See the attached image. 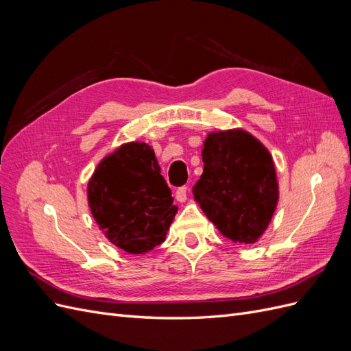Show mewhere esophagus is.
<instances>
[{"instance_id":"esophagus-1","label":"esophagus","mask_w":351,"mask_h":351,"mask_svg":"<svg viewBox=\"0 0 351 351\" xmlns=\"http://www.w3.org/2000/svg\"><path fill=\"white\" fill-rule=\"evenodd\" d=\"M176 199L180 204H184L187 200V187H180L177 192H176Z\"/></svg>"}]
</instances>
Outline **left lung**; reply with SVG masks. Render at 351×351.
I'll return each mask as SVG.
<instances>
[{
  "instance_id": "obj_1",
  "label": "left lung",
  "mask_w": 351,
  "mask_h": 351,
  "mask_svg": "<svg viewBox=\"0 0 351 351\" xmlns=\"http://www.w3.org/2000/svg\"><path fill=\"white\" fill-rule=\"evenodd\" d=\"M204 173L193 186L200 209L232 243L254 244L280 200L271 152L247 130L209 132L202 145Z\"/></svg>"
}]
</instances>
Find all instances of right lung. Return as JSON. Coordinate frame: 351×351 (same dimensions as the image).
<instances>
[{
  "label": "right lung",
  "instance_id": "obj_1",
  "mask_svg": "<svg viewBox=\"0 0 351 351\" xmlns=\"http://www.w3.org/2000/svg\"><path fill=\"white\" fill-rule=\"evenodd\" d=\"M86 192L104 236L130 254H145L165 241L178 210L152 146L145 142H127L105 155Z\"/></svg>",
  "mask_w": 351,
  "mask_h": 351
}]
</instances>
